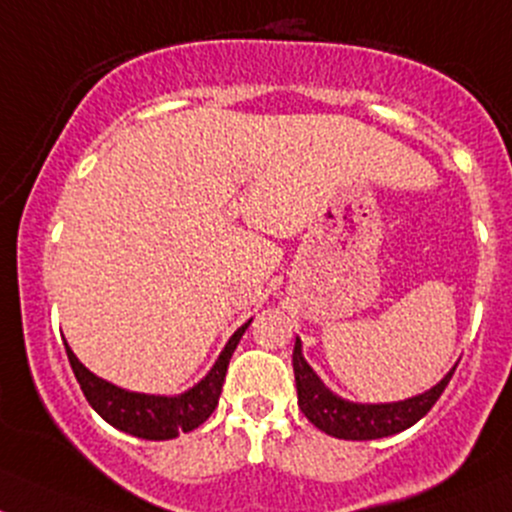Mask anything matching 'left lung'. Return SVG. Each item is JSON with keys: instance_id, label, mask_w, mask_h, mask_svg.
<instances>
[{"instance_id": "left-lung-1", "label": "left lung", "mask_w": 512, "mask_h": 512, "mask_svg": "<svg viewBox=\"0 0 512 512\" xmlns=\"http://www.w3.org/2000/svg\"><path fill=\"white\" fill-rule=\"evenodd\" d=\"M454 369H457V364L432 389L406 398V401L355 403L333 393L320 381V376L313 372V367L303 357L299 338H296L294 345V376L299 408L318 430H323L325 435L338 437V440H379V437L408 430L435 406V401L442 396L449 379H452Z\"/></svg>"}]
</instances>
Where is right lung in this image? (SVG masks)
<instances>
[{"mask_svg":"<svg viewBox=\"0 0 512 512\" xmlns=\"http://www.w3.org/2000/svg\"><path fill=\"white\" fill-rule=\"evenodd\" d=\"M250 323L252 318L230 335V340L221 350V355H218L216 364L209 369V374L199 384H194L192 389L177 393V396H160V393L155 396V393L121 389V386L111 384V381L89 372L80 359L75 357V352L70 350L67 342L65 350L72 372H75L77 381H80V389L87 396L89 406L106 423L114 425L116 430L128 432L133 437H143V440H172L179 432L199 428L216 411L218 396H221L223 381H226L228 362Z\"/></svg>","mask_w":512,"mask_h":512,"instance_id":"1","label":"right lung"}]
</instances>
